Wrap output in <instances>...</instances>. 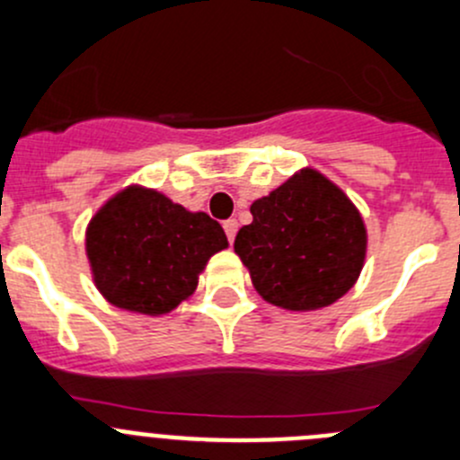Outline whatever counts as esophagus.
Masks as SVG:
<instances>
[{"mask_svg":"<svg viewBox=\"0 0 460 460\" xmlns=\"http://www.w3.org/2000/svg\"><path fill=\"white\" fill-rule=\"evenodd\" d=\"M222 226H225V234H226V238H229V243H234L235 231H238V222H235L234 217H231V220L222 222Z\"/></svg>","mask_w":460,"mask_h":460,"instance_id":"esophagus-1","label":"esophagus"}]
</instances>
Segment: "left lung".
<instances>
[{"instance_id":"1","label":"left lung","mask_w":460,"mask_h":460,"mask_svg":"<svg viewBox=\"0 0 460 460\" xmlns=\"http://www.w3.org/2000/svg\"><path fill=\"white\" fill-rule=\"evenodd\" d=\"M252 216L234 249L267 303L314 312L356 285L367 253L363 216L316 169H300L253 202Z\"/></svg>"}]
</instances>
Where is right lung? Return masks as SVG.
Instances as JSON below:
<instances>
[{
    "mask_svg": "<svg viewBox=\"0 0 460 460\" xmlns=\"http://www.w3.org/2000/svg\"><path fill=\"white\" fill-rule=\"evenodd\" d=\"M229 247L207 213L187 211L137 184L115 193L86 229L93 280L111 305L162 316L196 291L213 253Z\"/></svg>",
    "mask_w": 460,
    "mask_h": 460,
    "instance_id": "1",
    "label": "right lung"
}]
</instances>
